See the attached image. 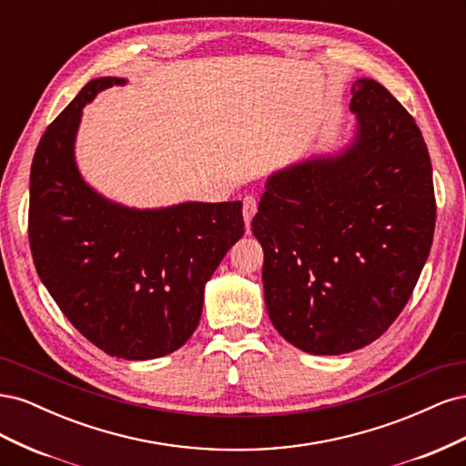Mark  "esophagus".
I'll list each match as a JSON object with an SVG mask.
<instances>
[{
    "label": "esophagus",
    "instance_id": "obj_1",
    "mask_svg": "<svg viewBox=\"0 0 466 466\" xmlns=\"http://www.w3.org/2000/svg\"><path fill=\"white\" fill-rule=\"evenodd\" d=\"M257 200L252 198V196H247V198L243 200V218H245V223H247V228H250V221H252V218H255V214H257Z\"/></svg>",
    "mask_w": 466,
    "mask_h": 466
}]
</instances>
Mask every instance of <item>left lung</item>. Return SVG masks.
I'll return each instance as SVG.
<instances>
[{
	"instance_id": "8db88e82",
	"label": "left lung",
	"mask_w": 466,
	"mask_h": 466,
	"mask_svg": "<svg viewBox=\"0 0 466 466\" xmlns=\"http://www.w3.org/2000/svg\"><path fill=\"white\" fill-rule=\"evenodd\" d=\"M351 95L354 139L272 173L252 219L268 317L315 356L360 350L390 327L435 229L431 161L414 118L375 79H358Z\"/></svg>"
}]
</instances>
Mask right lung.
I'll list each match as a JSON object with an SVG mask.
<instances>
[{"instance_id":"right-lung-1","label":"right lung","mask_w":466,"mask_h":466,"mask_svg":"<svg viewBox=\"0 0 466 466\" xmlns=\"http://www.w3.org/2000/svg\"><path fill=\"white\" fill-rule=\"evenodd\" d=\"M122 77L89 81L40 137L31 167L36 272L74 327L110 356L171 354L196 330L204 288L243 237L241 202L137 209L91 188L76 163L83 106Z\"/></svg>"}]
</instances>
